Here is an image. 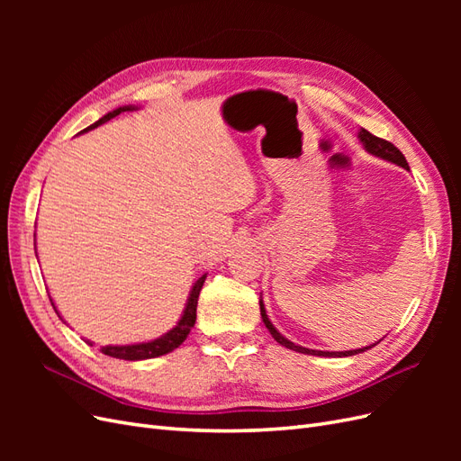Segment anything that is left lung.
Instances as JSON below:
<instances>
[{
    "mask_svg": "<svg viewBox=\"0 0 461 461\" xmlns=\"http://www.w3.org/2000/svg\"><path fill=\"white\" fill-rule=\"evenodd\" d=\"M357 138H359V142H361V146L366 148V151H369L371 156H375V158H381V159H384V161H390V163H394V165H400V167H403V169L406 171H410V167H408V161H406V158H403V153L393 144V142H388V140H383V138H376V136H373L369 131H366V129H359V132H357ZM259 310H261V319H263V323H265V327L269 329V332H271V337L281 344V346H285V348H288V350H294V352H300V354H308V356H321V357H346V356H356V354H361V352H366V350H369V348H373V346H376L379 342H375V344H371V346H364V348H359V350H348V352H323V350H310V348H303V346H298V344H294V342H290L286 337H283L281 332H278L275 327H273V323L269 321V317H267V312H265V303H263V300H259Z\"/></svg>",
    "mask_w": 461,
    "mask_h": 461,
    "instance_id": "left-lung-1",
    "label": "left lung"
}]
</instances>
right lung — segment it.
<instances>
[{
	"label": "right lung",
	"instance_id": "right-lung-1",
	"mask_svg": "<svg viewBox=\"0 0 461 461\" xmlns=\"http://www.w3.org/2000/svg\"><path fill=\"white\" fill-rule=\"evenodd\" d=\"M132 109H138L136 105H122V107H117V109H113V111H109L107 115H104L100 121H95L94 124H90L88 129H85L82 132H88V131H92V129H97L100 127V124H104V122H107V121H111L113 117H117V115H121L122 111H132ZM80 132V134H82ZM34 239H36V234H34ZM205 276H207V273H203L196 283H194V286H192V290H190V294H188V300H186V305H185V312H183V315H180V319H178V323L169 330V332H165V334H161L159 339H153V340H149V342H140V344H124V346H102V352L105 354V356H111V357H117V359H127V361H138V359H151V357H159V356H165V354H169V352H173L175 348H178L180 344H183L185 340H186V337H188V332L192 330V327H194V323H196V308H198V296H200V290H202V286H203V283H205ZM51 300V298H50ZM51 305H53V310H55V303L51 302ZM55 313L59 315V312L55 310ZM61 317V315H59ZM90 346L94 344V342H90V340H86Z\"/></svg>",
	"mask_w": 461,
	"mask_h": 461
}]
</instances>
